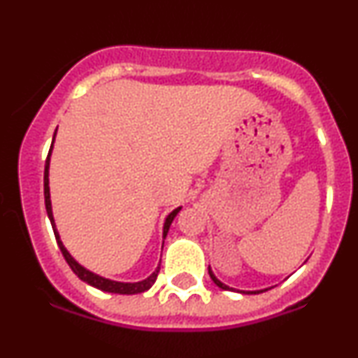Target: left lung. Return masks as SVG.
<instances>
[{"label":"left lung","mask_w":358,"mask_h":358,"mask_svg":"<svg viewBox=\"0 0 358 358\" xmlns=\"http://www.w3.org/2000/svg\"><path fill=\"white\" fill-rule=\"evenodd\" d=\"M208 274H210L212 281H213V282H215V285H217V286H219V287H222V289H231V287H229V286H225V285H224V282H220V281H219V279H217L215 276H213V273H212V271H210V268H208ZM254 293H261V291H254Z\"/></svg>","instance_id":"left-lung-1"}]
</instances>
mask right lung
I'll return each mask as SVG.
<instances>
[{
	"label": "right lung",
	"instance_id": "obj_1",
	"mask_svg": "<svg viewBox=\"0 0 358 358\" xmlns=\"http://www.w3.org/2000/svg\"><path fill=\"white\" fill-rule=\"evenodd\" d=\"M57 133V131H55ZM53 138H55V134H53ZM53 145V143H52ZM50 153H52V146H50V151H48V156H47V162H45V173H43V193H45V207H47V213H48V219L52 222V227H53V234H55V239H57V244H59V248L62 250V254H64L65 261H67V264L71 266V269L73 273L79 276L82 281L87 282V285L97 287V289L101 291H106V293H117V294H138V293H145V291L150 289L151 286L155 285L156 278H158V273H159V268L155 271L153 274H151L150 278L145 279V281H139V282H117V281H110V279H104L101 276H97V274L90 273V271L84 269L79 262L73 261V257L71 254L67 252V249L64 248V244H62L60 241V236L59 232L55 231V224H53V215H52V203H50V188H48V165H50ZM180 212V207L175 208L173 212L170 213V215L166 217V222H165V227H163V237H166L168 234V229H170L171 222L176 217V213Z\"/></svg>",
	"mask_w": 358,
	"mask_h": 358
}]
</instances>
